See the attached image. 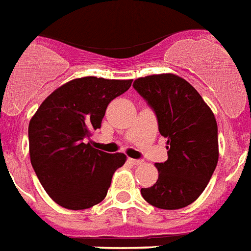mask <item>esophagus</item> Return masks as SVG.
Masks as SVG:
<instances>
[{
    "label": "esophagus",
    "instance_id": "obj_1",
    "mask_svg": "<svg viewBox=\"0 0 251 251\" xmlns=\"http://www.w3.org/2000/svg\"><path fill=\"white\" fill-rule=\"evenodd\" d=\"M128 163L131 164V165H140L143 161L141 160H135V159H128Z\"/></svg>",
    "mask_w": 251,
    "mask_h": 251
}]
</instances>
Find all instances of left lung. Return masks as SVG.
<instances>
[{"mask_svg":"<svg viewBox=\"0 0 251 251\" xmlns=\"http://www.w3.org/2000/svg\"><path fill=\"white\" fill-rule=\"evenodd\" d=\"M133 87L157 116L159 131L167 137L168 160L156 163L159 178L141 196L165 210L185 208L199 199L218 161L217 122L196 88L175 74L137 78Z\"/></svg>","mask_w":251,"mask_h":251,"instance_id":"obj_1","label":"left lung"}]
</instances>
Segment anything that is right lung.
Returning a JSON list of instances; mask_svg holds the SVG:
<instances>
[{
    "label": "right lung",
    "instance_id": "1",
    "mask_svg": "<svg viewBox=\"0 0 251 251\" xmlns=\"http://www.w3.org/2000/svg\"><path fill=\"white\" fill-rule=\"evenodd\" d=\"M132 79L83 76L52 91L29 123L30 161L52 201L70 210L92 208L107 196L124 153H105L88 143L100 128L111 100L126 92Z\"/></svg>",
    "mask_w": 251,
    "mask_h": 251
}]
</instances>
